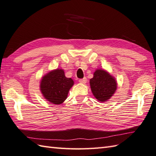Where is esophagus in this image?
<instances>
[{
  "mask_svg": "<svg viewBox=\"0 0 156 156\" xmlns=\"http://www.w3.org/2000/svg\"><path fill=\"white\" fill-rule=\"evenodd\" d=\"M87 78L86 77H84L83 79H79V82L81 83H83V84H85V83H87Z\"/></svg>",
  "mask_w": 156,
  "mask_h": 156,
  "instance_id": "esophagus-1",
  "label": "esophagus"
}]
</instances>
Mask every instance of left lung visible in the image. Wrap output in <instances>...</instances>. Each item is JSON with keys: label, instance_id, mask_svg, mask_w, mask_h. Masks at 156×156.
I'll list each match as a JSON object with an SVG mask.
<instances>
[{"label": "left lung", "instance_id": "left-lung-1", "mask_svg": "<svg viewBox=\"0 0 156 156\" xmlns=\"http://www.w3.org/2000/svg\"><path fill=\"white\" fill-rule=\"evenodd\" d=\"M90 87L94 97L100 102L107 101L117 89L116 79L105 69H97L90 79Z\"/></svg>", "mask_w": 156, "mask_h": 156}]
</instances>
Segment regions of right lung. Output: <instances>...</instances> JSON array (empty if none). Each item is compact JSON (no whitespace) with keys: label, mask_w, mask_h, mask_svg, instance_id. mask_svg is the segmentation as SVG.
<instances>
[{"label":"right lung","mask_w":156,"mask_h":156,"mask_svg":"<svg viewBox=\"0 0 156 156\" xmlns=\"http://www.w3.org/2000/svg\"><path fill=\"white\" fill-rule=\"evenodd\" d=\"M73 85V80L66 77L63 69H56L41 77L40 89L45 99L50 103L58 105L66 101Z\"/></svg>","instance_id":"1"}]
</instances>
